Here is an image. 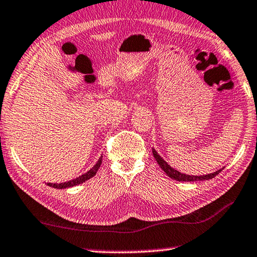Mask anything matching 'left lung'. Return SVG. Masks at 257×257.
<instances>
[{
  "instance_id": "1",
  "label": "left lung",
  "mask_w": 257,
  "mask_h": 257,
  "mask_svg": "<svg viewBox=\"0 0 257 257\" xmlns=\"http://www.w3.org/2000/svg\"><path fill=\"white\" fill-rule=\"evenodd\" d=\"M153 152V156L156 158L157 162L159 164V166L161 167V169L164 170V172L168 175L170 178H173V180H176L178 182H195V181H205V180H211V178H214L216 175H218L219 173L222 172V169L217 170V172H215L213 174H208V175H202V176H191V175H185V174H182L180 172H177V170H175L174 168H172L167 162L162 159L159 154L157 153L156 150H152Z\"/></svg>"
}]
</instances>
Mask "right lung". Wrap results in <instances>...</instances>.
<instances>
[{"label":"right lung","mask_w":257,"mask_h":257,"mask_svg":"<svg viewBox=\"0 0 257 257\" xmlns=\"http://www.w3.org/2000/svg\"><path fill=\"white\" fill-rule=\"evenodd\" d=\"M101 165V158H99V160L97 161V164L92 167V168L87 172L85 174H83L82 176L75 178V180H72V181H68V182H65V183H60V184H57V183H48L49 186H52L55 187V189H67V187H72V186H75L77 184H81V183H83L85 181H88L89 178H91L92 176H95L97 170Z\"/></svg>","instance_id":"add662e5"}]
</instances>
